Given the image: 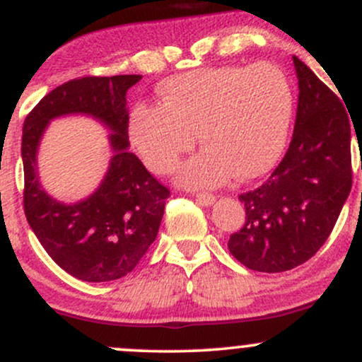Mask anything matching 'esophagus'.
<instances>
[{"label": "esophagus", "mask_w": 362, "mask_h": 362, "mask_svg": "<svg viewBox=\"0 0 362 362\" xmlns=\"http://www.w3.org/2000/svg\"><path fill=\"white\" fill-rule=\"evenodd\" d=\"M195 201L199 202V204L201 206H213L214 204V201H216V197L213 194H197L195 195Z\"/></svg>", "instance_id": "esophagus-1"}]
</instances>
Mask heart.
Instances as JSON below:
<instances>
[{"mask_svg":"<svg viewBox=\"0 0 362 362\" xmlns=\"http://www.w3.org/2000/svg\"><path fill=\"white\" fill-rule=\"evenodd\" d=\"M160 103H138L129 114V138L144 165L170 173L184 153L204 144L178 170V184L218 187L236 175L267 173L288 141L293 90L277 66H211L168 78Z\"/></svg>","mask_w":362,"mask_h":362,"instance_id":"b5f03b06","label":"heart"}]
</instances>
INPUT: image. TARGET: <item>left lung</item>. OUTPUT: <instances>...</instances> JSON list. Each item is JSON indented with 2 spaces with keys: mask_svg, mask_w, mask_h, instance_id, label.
Masks as SVG:
<instances>
[{
  "mask_svg": "<svg viewBox=\"0 0 362 362\" xmlns=\"http://www.w3.org/2000/svg\"><path fill=\"white\" fill-rule=\"evenodd\" d=\"M293 64L300 88L293 139L271 178L238 197L247 218L228 242L236 260L259 272L291 271L311 259L352 187L351 114L305 62L293 56Z\"/></svg>",
  "mask_w": 362,
  "mask_h": 362,
  "instance_id": "1",
  "label": "left lung"
}]
</instances>
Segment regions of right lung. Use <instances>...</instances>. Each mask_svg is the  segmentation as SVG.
Instances as JSON below:
<instances>
[{"instance_id":"add662e5","label":"right lung","mask_w":362,"mask_h":362,"mask_svg":"<svg viewBox=\"0 0 362 362\" xmlns=\"http://www.w3.org/2000/svg\"><path fill=\"white\" fill-rule=\"evenodd\" d=\"M141 74L80 78L57 86L27 115L22 136L23 206L45 252L76 279L107 282L127 276L155 242L170 190L129 151L126 95ZM85 115L111 134L110 168L97 189L76 203H62L38 175L40 141L54 118Z\"/></svg>"}]
</instances>
